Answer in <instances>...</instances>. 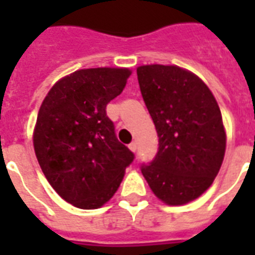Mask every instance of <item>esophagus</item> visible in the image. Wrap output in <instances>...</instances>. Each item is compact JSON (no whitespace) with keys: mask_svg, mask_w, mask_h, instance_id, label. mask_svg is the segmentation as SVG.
I'll use <instances>...</instances> for the list:
<instances>
[{"mask_svg":"<svg viewBox=\"0 0 255 255\" xmlns=\"http://www.w3.org/2000/svg\"><path fill=\"white\" fill-rule=\"evenodd\" d=\"M128 147L132 150V151H136V149H138V144H136V142H131Z\"/></svg>","mask_w":255,"mask_h":255,"instance_id":"obj_1","label":"esophagus"}]
</instances>
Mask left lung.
<instances>
[{
    "instance_id": "8db88e82",
    "label": "left lung",
    "mask_w": 255,
    "mask_h": 255,
    "mask_svg": "<svg viewBox=\"0 0 255 255\" xmlns=\"http://www.w3.org/2000/svg\"><path fill=\"white\" fill-rule=\"evenodd\" d=\"M140 93L158 135L157 154L140 171L161 201L183 205L206 191L225 153L221 112L194 73L175 65L136 69Z\"/></svg>"
}]
</instances>
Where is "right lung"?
<instances>
[{
    "instance_id": "right-lung-1",
    "label": "right lung",
    "mask_w": 255,
    "mask_h": 255,
    "mask_svg": "<svg viewBox=\"0 0 255 255\" xmlns=\"http://www.w3.org/2000/svg\"><path fill=\"white\" fill-rule=\"evenodd\" d=\"M129 75L126 68L80 69L58 80L42 102L34 131L36 158L50 186L76 208L108 202L135 158L106 115Z\"/></svg>"
}]
</instances>
